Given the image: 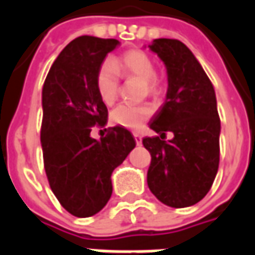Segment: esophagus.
Listing matches in <instances>:
<instances>
[{
  "label": "esophagus",
  "mask_w": 255,
  "mask_h": 255,
  "mask_svg": "<svg viewBox=\"0 0 255 255\" xmlns=\"http://www.w3.org/2000/svg\"><path fill=\"white\" fill-rule=\"evenodd\" d=\"M133 138H135V142H136V144L142 143V136H140V133L139 132H133Z\"/></svg>",
  "instance_id": "esophagus-1"
}]
</instances>
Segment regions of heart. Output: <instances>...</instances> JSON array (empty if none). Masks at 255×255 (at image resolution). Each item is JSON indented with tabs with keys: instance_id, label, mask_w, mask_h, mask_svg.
Wrapping results in <instances>:
<instances>
[{
	"instance_id": "obj_1",
	"label": "heart",
	"mask_w": 255,
	"mask_h": 255,
	"mask_svg": "<svg viewBox=\"0 0 255 255\" xmlns=\"http://www.w3.org/2000/svg\"><path fill=\"white\" fill-rule=\"evenodd\" d=\"M119 76L124 79L133 78L142 80L143 91L150 95H160L165 89V82L154 71V61L147 53L142 50H129L120 57L113 58L111 63L102 64L97 73V91L105 105H113L119 95ZM153 106L120 105L113 109L111 120L113 124L129 129H139L153 115Z\"/></svg>"
}]
</instances>
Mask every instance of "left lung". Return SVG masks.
Returning <instances> with one entry per match:
<instances>
[{"instance_id": "8db88e82", "label": "left lung", "mask_w": 255, "mask_h": 255, "mask_svg": "<svg viewBox=\"0 0 255 255\" xmlns=\"http://www.w3.org/2000/svg\"><path fill=\"white\" fill-rule=\"evenodd\" d=\"M165 64L166 100L151 117L157 136L143 138L151 155L147 186L171 208H187L209 192L220 161V117L213 84L183 42L160 38L149 45ZM166 132L174 138L165 140Z\"/></svg>"}]
</instances>
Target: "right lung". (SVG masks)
Wrapping results in <instances>:
<instances>
[{
    "label": "right lung",
    "instance_id": "right-lung-1",
    "mask_svg": "<svg viewBox=\"0 0 255 255\" xmlns=\"http://www.w3.org/2000/svg\"><path fill=\"white\" fill-rule=\"evenodd\" d=\"M117 39L83 35L53 63L42 90L41 143L53 194L76 217L94 216L112 195V172L135 147L122 126L108 128L100 140L93 128L105 127L108 108L97 91V73Z\"/></svg>",
    "mask_w": 255,
    "mask_h": 255
}]
</instances>
